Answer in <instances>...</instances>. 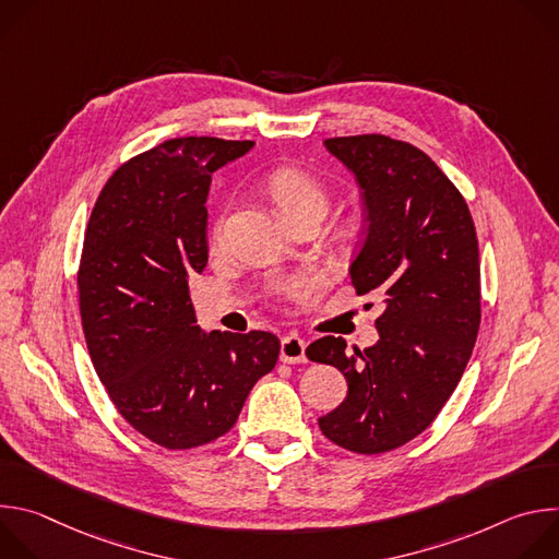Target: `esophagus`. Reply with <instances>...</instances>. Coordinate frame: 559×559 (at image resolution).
<instances>
[{
    "label": "esophagus",
    "instance_id": "1",
    "mask_svg": "<svg viewBox=\"0 0 559 559\" xmlns=\"http://www.w3.org/2000/svg\"><path fill=\"white\" fill-rule=\"evenodd\" d=\"M305 341L296 334H289L281 341V360L287 365H296V362H305Z\"/></svg>",
    "mask_w": 559,
    "mask_h": 559
}]
</instances>
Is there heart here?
Wrapping results in <instances>:
<instances>
[{"mask_svg": "<svg viewBox=\"0 0 559 559\" xmlns=\"http://www.w3.org/2000/svg\"><path fill=\"white\" fill-rule=\"evenodd\" d=\"M265 190L287 223L298 216H305V214H325L328 205H330V192H328L325 183L316 175H311L309 170L298 168V166H281L274 173H270V177L265 181ZM223 218L225 216L221 214L212 225V243L214 246L221 243ZM318 287H321L318 278L313 274L302 272V274H294V276L276 281L270 287V294L278 300L302 302V300L311 298L318 292Z\"/></svg>", "mask_w": 559, "mask_h": 559, "instance_id": "b5f03b06", "label": "heart"}]
</instances>
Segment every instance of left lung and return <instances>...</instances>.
Listing matches in <instances>:
<instances>
[{
  "label": "left lung",
  "mask_w": 559,
  "mask_h": 559,
  "mask_svg": "<svg viewBox=\"0 0 559 559\" xmlns=\"http://www.w3.org/2000/svg\"><path fill=\"white\" fill-rule=\"evenodd\" d=\"M356 175L367 236L352 263L356 294H378L380 341L354 354L325 336L307 358L347 378L345 403L318 420L334 444L365 455L420 436L447 405L480 330V254L468 205L431 158L384 134L325 139Z\"/></svg>",
  "instance_id": "1"
}]
</instances>
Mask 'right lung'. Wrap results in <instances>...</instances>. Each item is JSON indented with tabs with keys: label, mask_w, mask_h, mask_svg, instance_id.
Returning <instances> with one entry per match:
<instances>
[{
	"label": "right lung",
	"mask_w": 559,
	"mask_h": 559,
	"mask_svg": "<svg viewBox=\"0 0 559 559\" xmlns=\"http://www.w3.org/2000/svg\"><path fill=\"white\" fill-rule=\"evenodd\" d=\"M252 145L158 143L115 170L86 227L76 287L91 360L123 420L173 451L225 436L278 360L272 332L203 334L188 294L207 265L212 173Z\"/></svg>",
	"instance_id": "obj_1"
}]
</instances>
